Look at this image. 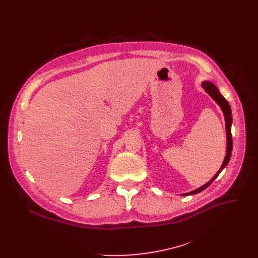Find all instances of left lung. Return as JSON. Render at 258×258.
<instances>
[{"instance_id":"8db88e82","label":"left lung","mask_w":258,"mask_h":258,"mask_svg":"<svg viewBox=\"0 0 258 258\" xmlns=\"http://www.w3.org/2000/svg\"><path fill=\"white\" fill-rule=\"evenodd\" d=\"M202 87L203 89L205 90V92L220 106V108H222L223 112H224V115H225V120H226V131H227V154H226V157H225V160L222 164V166H220L219 170L216 172V174L208 181L206 182L205 185H203L202 187L198 188L197 190H194L192 192H189V193H186L183 195H194V194H197L203 190H205L210 183L218 176V174L222 172V170L228 165L230 159H231V155H232V150H233V140H232V133H231V126H232V110H231V107L229 105V102L222 96V94L219 93V91L217 90V88L212 84V83H209V82H203L202 83Z\"/></svg>"}]
</instances>
